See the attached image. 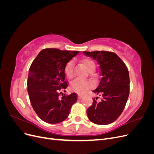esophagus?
<instances>
[{
  "instance_id": "34e87169",
  "label": "esophagus",
  "mask_w": 154,
  "mask_h": 154,
  "mask_svg": "<svg viewBox=\"0 0 154 154\" xmlns=\"http://www.w3.org/2000/svg\"><path fill=\"white\" fill-rule=\"evenodd\" d=\"M82 97H83V95L80 94V93H78V99H81Z\"/></svg>"
}]
</instances>
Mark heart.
Returning <instances> with one entry per match:
<instances>
[{"mask_svg":"<svg viewBox=\"0 0 154 154\" xmlns=\"http://www.w3.org/2000/svg\"><path fill=\"white\" fill-rule=\"evenodd\" d=\"M83 64L88 71L91 72L95 69V63L90 58H85L82 60ZM65 73L67 77L71 78L73 76V62L69 61L65 67ZM92 86V83L90 81L83 79L76 78L73 80L71 83V88L75 92L83 94Z\"/></svg>","mask_w":154,"mask_h":154,"instance_id":"heart-1","label":"heart"}]
</instances>
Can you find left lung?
<instances>
[{
  "mask_svg": "<svg viewBox=\"0 0 154 154\" xmlns=\"http://www.w3.org/2000/svg\"><path fill=\"white\" fill-rule=\"evenodd\" d=\"M83 53L98 62L101 75L98 85L92 91L101 99L94 97L87 110V116L95 124H110L119 117L127 103L130 92L128 70L114 53L101 51Z\"/></svg>",
  "mask_w": 154,
  "mask_h": 154,
  "instance_id": "1",
  "label": "left lung"
}]
</instances>
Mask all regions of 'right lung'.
<instances>
[{"label":"right lung","instance_id":"right-lung-1","mask_svg":"<svg viewBox=\"0 0 154 154\" xmlns=\"http://www.w3.org/2000/svg\"><path fill=\"white\" fill-rule=\"evenodd\" d=\"M78 53V51L44 49L31 65L27 92L33 110L46 123L62 122L68 117L72 105L77 101L75 92L62 97L60 94H62L60 91L68 87L65 81V67Z\"/></svg>","mask_w":154,"mask_h":154}]
</instances>
